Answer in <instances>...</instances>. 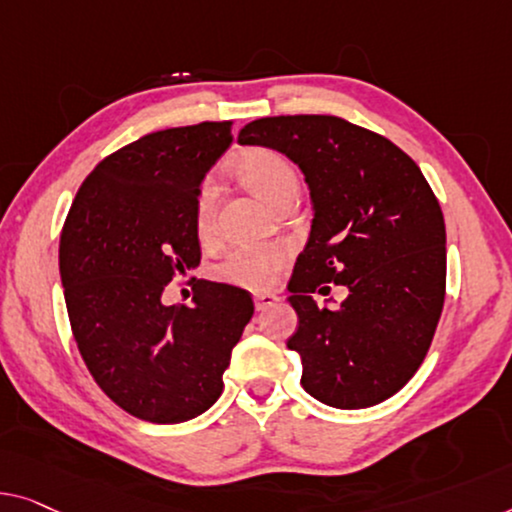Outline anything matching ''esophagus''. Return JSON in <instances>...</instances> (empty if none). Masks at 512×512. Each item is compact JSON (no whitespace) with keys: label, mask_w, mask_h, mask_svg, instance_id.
Masks as SVG:
<instances>
[{"label":"esophagus","mask_w":512,"mask_h":512,"mask_svg":"<svg viewBox=\"0 0 512 512\" xmlns=\"http://www.w3.org/2000/svg\"><path fill=\"white\" fill-rule=\"evenodd\" d=\"M278 303V296L276 294H255V308L257 310H266L271 308V305Z\"/></svg>","instance_id":"esophagus-1"}]
</instances>
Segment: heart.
<instances>
[{
  "label": "heart",
  "mask_w": 512,
  "mask_h": 512,
  "mask_svg": "<svg viewBox=\"0 0 512 512\" xmlns=\"http://www.w3.org/2000/svg\"><path fill=\"white\" fill-rule=\"evenodd\" d=\"M236 177L243 181V186L253 190L257 197H262L266 204L276 209H285L296 200L299 193V174L294 165L289 163L276 149H248L236 158L234 163ZM218 183L213 179H204L195 193V227L200 236H209L216 225L218 213ZM287 250L278 243H246L236 246L227 253V257L218 266V276L234 282V285L248 289H266L276 278L280 266L285 264Z\"/></svg>",
  "instance_id": "1"
}]
</instances>
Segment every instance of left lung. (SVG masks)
Returning a JSON list of instances; mask_svg holds the SVG:
<instances>
[{
	"label": "left lung",
	"instance_id": "8db88e82",
	"mask_svg": "<svg viewBox=\"0 0 512 512\" xmlns=\"http://www.w3.org/2000/svg\"><path fill=\"white\" fill-rule=\"evenodd\" d=\"M239 142L278 149L310 186L315 218L289 280L301 386L338 409L388 400L421 368L446 299L444 213L421 167L331 114L255 119ZM331 284L348 299L317 306L311 294Z\"/></svg>",
	"mask_w": 512,
	"mask_h": 512
}]
</instances>
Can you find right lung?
<instances>
[{"instance_id": "add662e5", "label": "right lung", "mask_w": 512, "mask_h": 512, "mask_svg": "<svg viewBox=\"0 0 512 512\" xmlns=\"http://www.w3.org/2000/svg\"><path fill=\"white\" fill-rule=\"evenodd\" d=\"M230 142L232 121H202L126 144L82 181L61 230L59 273L82 361L142 421L204 414L255 312L246 289L209 280H197L195 305L160 301L200 264L195 193Z\"/></svg>"}]
</instances>
